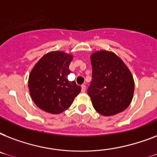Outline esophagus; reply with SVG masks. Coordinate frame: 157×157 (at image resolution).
<instances>
[{
    "mask_svg": "<svg viewBox=\"0 0 157 157\" xmlns=\"http://www.w3.org/2000/svg\"><path fill=\"white\" fill-rule=\"evenodd\" d=\"M86 90V86H85V85H82V86H81V91H82V92H85Z\"/></svg>",
    "mask_w": 157,
    "mask_h": 157,
    "instance_id": "34e87169",
    "label": "esophagus"
}]
</instances>
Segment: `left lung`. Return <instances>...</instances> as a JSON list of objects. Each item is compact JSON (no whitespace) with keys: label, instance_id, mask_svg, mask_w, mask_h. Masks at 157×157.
Here are the masks:
<instances>
[{"label":"left lung","instance_id":"obj_1","mask_svg":"<svg viewBox=\"0 0 157 157\" xmlns=\"http://www.w3.org/2000/svg\"><path fill=\"white\" fill-rule=\"evenodd\" d=\"M90 60L93 79L87 93L96 112L110 117L124 111L134 91L128 67L115 53L107 50L93 53Z\"/></svg>","mask_w":157,"mask_h":157}]
</instances>
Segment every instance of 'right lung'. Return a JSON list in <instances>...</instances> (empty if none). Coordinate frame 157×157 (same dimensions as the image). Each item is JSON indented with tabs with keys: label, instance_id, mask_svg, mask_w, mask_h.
Segmentation results:
<instances>
[{
	"label": "right lung",
	"instance_id": "right-lung-1",
	"mask_svg": "<svg viewBox=\"0 0 157 157\" xmlns=\"http://www.w3.org/2000/svg\"><path fill=\"white\" fill-rule=\"evenodd\" d=\"M73 56L63 51L47 53L35 64L28 78L32 99L40 109L59 114L67 109L81 90L75 81H69V64Z\"/></svg>",
	"mask_w": 157,
	"mask_h": 157
}]
</instances>
